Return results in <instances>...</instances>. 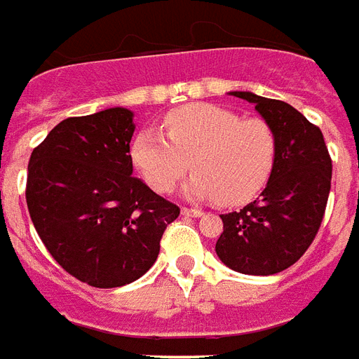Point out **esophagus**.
<instances>
[{
	"label": "esophagus",
	"mask_w": 359,
	"mask_h": 359,
	"mask_svg": "<svg viewBox=\"0 0 359 359\" xmlns=\"http://www.w3.org/2000/svg\"><path fill=\"white\" fill-rule=\"evenodd\" d=\"M182 214L187 215V217H201V215H204V212L198 208H182Z\"/></svg>",
	"instance_id": "1"
}]
</instances>
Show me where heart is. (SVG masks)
<instances>
[{
  "label": "heart",
  "mask_w": 359,
  "mask_h": 359,
  "mask_svg": "<svg viewBox=\"0 0 359 359\" xmlns=\"http://www.w3.org/2000/svg\"><path fill=\"white\" fill-rule=\"evenodd\" d=\"M163 134L140 132L132 161L158 193L176 187L196 170L183 193L196 201L217 198L225 206L252 201L269 182L276 163V134L261 118H242L225 107L189 104L164 115Z\"/></svg>",
  "instance_id": "b5f03b06"
}]
</instances>
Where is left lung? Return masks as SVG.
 I'll return each mask as SVG.
<instances>
[{
    "instance_id": "obj_1",
    "label": "left lung",
    "mask_w": 359,
    "mask_h": 359,
    "mask_svg": "<svg viewBox=\"0 0 359 359\" xmlns=\"http://www.w3.org/2000/svg\"><path fill=\"white\" fill-rule=\"evenodd\" d=\"M276 134V163L257 201L223 214L215 253L229 269L269 276L297 263L314 241L331 189V157L322 130L280 100L234 90Z\"/></svg>"
}]
</instances>
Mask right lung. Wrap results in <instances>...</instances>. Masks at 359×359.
<instances>
[{"label":"right lung","mask_w":359,"mask_h":359,"mask_svg":"<svg viewBox=\"0 0 359 359\" xmlns=\"http://www.w3.org/2000/svg\"><path fill=\"white\" fill-rule=\"evenodd\" d=\"M134 113L126 107L69 117L28 164L26 202L56 263L93 287L130 284L157 261L180 208L132 177Z\"/></svg>","instance_id":"right-lung-1"}]
</instances>
